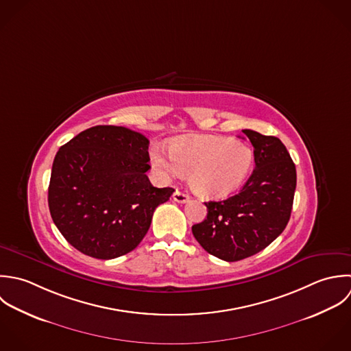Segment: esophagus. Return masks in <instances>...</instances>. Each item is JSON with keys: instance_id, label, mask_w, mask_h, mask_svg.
Masks as SVG:
<instances>
[{"instance_id": "34e87169", "label": "esophagus", "mask_w": 351, "mask_h": 351, "mask_svg": "<svg viewBox=\"0 0 351 351\" xmlns=\"http://www.w3.org/2000/svg\"><path fill=\"white\" fill-rule=\"evenodd\" d=\"M173 200L177 202V203H188V202H189V196H188L186 193H184V192H181V191L177 189V191L173 193Z\"/></svg>"}]
</instances>
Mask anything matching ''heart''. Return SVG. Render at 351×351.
Here are the masks:
<instances>
[{"label":"heart","instance_id":"b5f03b06","mask_svg":"<svg viewBox=\"0 0 351 351\" xmlns=\"http://www.w3.org/2000/svg\"><path fill=\"white\" fill-rule=\"evenodd\" d=\"M152 165L166 177L189 174L192 189L206 197H225L249 177L254 165L250 145L226 136H189L177 138L170 154L159 147L151 151Z\"/></svg>","mask_w":351,"mask_h":351}]
</instances>
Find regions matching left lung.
<instances>
[{
  "instance_id": "8db88e82",
  "label": "left lung",
  "mask_w": 351,
  "mask_h": 351,
  "mask_svg": "<svg viewBox=\"0 0 351 351\" xmlns=\"http://www.w3.org/2000/svg\"><path fill=\"white\" fill-rule=\"evenodd\" d=\"M254 148L256 167L239 193L204 203L207 218L192 226L210 254L238 261L267 247L290 219L297 185L295 165L285 144L274 136L243 129Z\"/></svg>"
}]
</instances>
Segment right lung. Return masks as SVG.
<instances>
[{
	"label": "right lung",
	"mask_w": 351,
	"mask_h": 351,
	"mask_svg": "<svg viewBox=\"0 0 351 351\" xmlns=\"http://www.w3.org/2000/svg\"><path fill=\"white\" fill-rule=\"evenodd\" d=\"M148 138L123 126L98 125L60 147L51 167L49 210L64 238L82 253L109 260L133 250L155 208L173 188H155L145 171Z\"/></svg>",
	"instance_id": "add662e5"
}]
</instances>
